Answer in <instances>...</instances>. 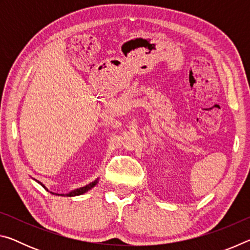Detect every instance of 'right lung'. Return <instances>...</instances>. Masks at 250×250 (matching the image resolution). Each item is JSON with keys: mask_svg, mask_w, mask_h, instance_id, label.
Wrapping results in <instances>:
<instances>
[{"mask_svg": "<svg viewBox=\"0 0 250 250\" xmlns=\"http://www.w3.org/2000/svg\"><path fill=\"white\" fill-rule=\"evenodd\" d=\"M39 183H40L42 186H43L44 188H46L44 184H42L41 182H39ZM97 183H98V179H97V180L94 181V182H91L90 184H88V185H86V186H83V188H79L74 189V191L69 192L68 194H56V195H62V196H77V195H82V194L88 192V191H89V189H91L92 188H94V186H95ZM46 189H47V188H46ZM47 191H48V189H47ZM50 193L55 194V193H53V192H50Z\"/></svg>", "mask_w": 250, "mask_h": 250, "instance_id": "add662e5", "label": "right lung"}]
</instances>
